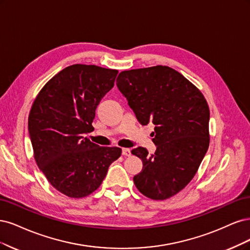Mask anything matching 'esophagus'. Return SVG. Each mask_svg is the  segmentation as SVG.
<instances>
[{
	"label": "esophagus",
	"mask_w": 250,
	"mask_h": 250,
	"mask_svg": "<svg viewBox=\"0 0 250 250\" xmlns=\"http://www.w3.org/2000/svg\"><path fill=\"white\" fill-rule=\"evenodd\" d=\"M123 155L125 157L131 156V149L130 148H123Z\"/></svg>",
	"instance_id": "1"
}]
</instances>
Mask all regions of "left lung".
<instances>
[{"label": "left lung", "instance_id": "8db88e82", "mask_svg": "<svg viewBox=\"0 0 250 250\" xmlns=\"http://www.w3.org/2000/svg\"><path fill=\"white\" fill-rule=\"evenodd\" d=\"M116 85L142 125L152 123L154 155L138 146L132 154L143 168L134 184L143 195L164 200L183 190L195 175L210 143L208 103L197 88L168 66L125 70Z\"/></svg>", "mask_w": 250, "mask_h": 250}]
</instances>
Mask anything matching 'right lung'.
Listing matches in <instances>:
<instances>
[{"label": "right lung", "instance_id": "1", "mask_svg": "<svg viewBox=\"0 0 250 250\" xmlns=\"http://www.w3.org/2000/svg\"><path fill=\"white\" fill-rule=\"evenodd\" d=\"M116 69L74 64L47 82L30 111L28 128L40 170L64 195L81 198L98 189L119 147H101L84 137L96 107L114 86Z\"/></svg>", "mask_w": 250, "mask_h": 250}]
</instances>
